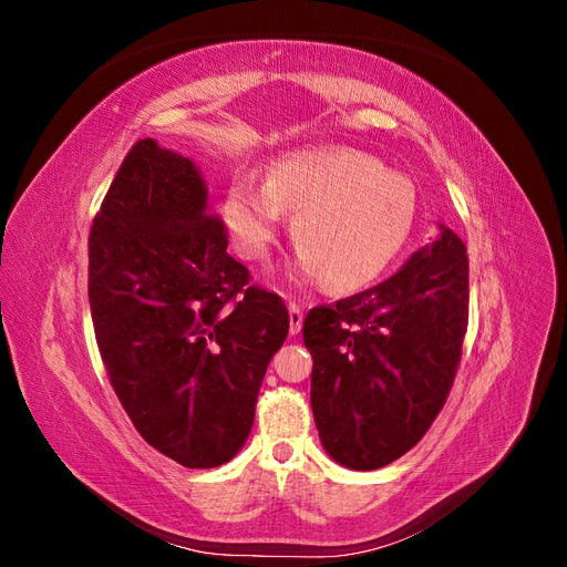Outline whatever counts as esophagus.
Wrapping results in <instances>:
<instances>
[{"instance_id": "esophagus-1", "label": "esophagus", "mask_w": 567, "mask_h": 567, "mask_svg": "<svg viewBox=\"0 0 567 567\" xmlns=\"http://www.w3.org/2000/svg\"><path fill=\"white\" fill-rule=\"evenodd\" d=\"M288 317H290V336H298L302 329L305 315H302V307L296 300L288 302Z\"/></svg>"}]
</instances>
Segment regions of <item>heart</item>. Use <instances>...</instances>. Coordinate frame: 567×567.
Listing matches in <instances>:
<instances>
[{
  "mask_svg": "<svg viewBox=\"0 0 567 567\" xmlns=\"http://www.w3.org/2000/svg\"><path fill=\"white\" fill-rule=\"evenodd\" d=\"M296 210L290 234L302 248L296 269L323 277L338 293L373 284L404 248L416 219L411 182L390 173L369 153L323 146L288 153L269 179L234 177L225 217L248 260H262L284 221Z\"/></svg>",
  "mask_w": 567,
  "mask_h": 567,
  "instance_id": "obj_1",
  "label": "heart"
}]
</instances>
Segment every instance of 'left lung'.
I'll use <instances>...</instances> for the list:
<instances>
[{"mask_svg":"<svg viewBox=\"0 0 567 567\" xmlns=\"http://www.w3.org/2000/svg\"><path fill=\"white\" fill-rule=\"evenodd\" d=\"M468 329V255L442 227L390 279L305 317L323 450L354 471L416 447L450 398Z\"/></svg>","mask_w":567,"mask_h":567,"instance_id":"left-lung-1","label":"left lung"}]
</instances>
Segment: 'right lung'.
<instances>
[{
	"label": "right lung",
	"mask_w": 567,
	"mask_h": 567,
	"mask_svg": "<svg viewBox=\"0 0 567 567\" xmlns=\"http://www.w3.org/2000/svg\"><path fill=\"white\" fill-rule=\"evenodd\" d=\"M179 153L140 140L90 229L99 354L140 435L184 468L244 447L265 371L288 336L281 296L250 284L225 221Z\"/></svg>",
	"instance_id": "obj_1"
}]
</instances>
